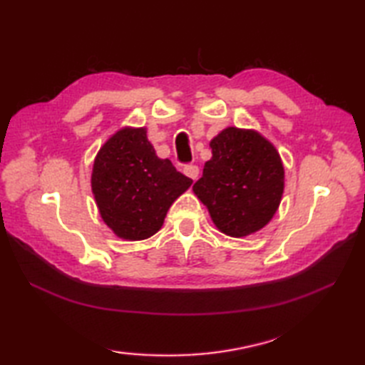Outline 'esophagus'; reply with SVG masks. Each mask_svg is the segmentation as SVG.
I'll return each instance as SVG.
<instances>
[{
  "label": "esophagus",
  "mask_w": 365,
  "mask_h": 365,
  "mask_svg": "<svg viewBox=\"0 0 365 365\" xmlns=\"http://www.w3.org/2000/svg\"><path fill=\"white\" fill-rule=\"evenodd\" d=\"M183 173L187 174L190 178H192V180H197L199 177V168L196 165H187L183 169Z\"/></svg>",
  "instance_id": "esophagus-1"
}]
</instances>
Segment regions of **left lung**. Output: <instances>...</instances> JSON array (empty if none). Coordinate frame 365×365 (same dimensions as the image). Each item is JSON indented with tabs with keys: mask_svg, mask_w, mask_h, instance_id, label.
Wrapping results in <instances>:
<instances>
[{
	"mask_svg": "<svg viewBox=\"0 0 365 365\" xmlns=\"http://www.w3.org/2000/svg\"><path fill=\"white\" fill-rule=\"evenodd\" d=\"M212 158L192 191L222 234L246 237L265 227L284 192L276 147L254 130L227 127L210 141Z\"/></svg>",
	"mask_w": 365,
	"mask_h": 365,
	"instance_id": "left-lung-1",
	"label": "left lung"
}]
</instances>
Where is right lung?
<instances>
[{
	"label": "right lung",
	"instance_id": "right-lung-1",
	"mask_svg": "<svg viewBox=\"0 0 365 365\" xmlns=\"http://www.w3.org/2000/svg\"><path fill=\"white\" fill-rule=\"evenodd\" d=\"M191 183L168 158L157 157L145 128L131 127L119 130L102 145L91 177L102 220L130 242L157 234L169 207Z\"/></svg>",
	"mask_w": 365,
	"mask_h": 365
}]
</instances>
